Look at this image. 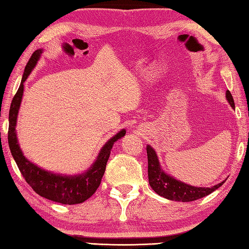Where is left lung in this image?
I'll list each match as a JSON object with an SVG mask.
<instances>
[{
  "label": "left lung",
  "instance_id": "1",
  "mask_svg": "<svg viewBox=\"0 0 249 249\" xmlns=\"http://www.w3.org/2000/svg\"><path fill=\"white\" fill-rule=\"evenodd\" d=\"M227 99L229 104L231 105L233 109L235 108L234 100L231 92L227 90ZM148 154V176L149 183L159 196L165 198H168L170 201H178V202H192L196 199L202 198L208 196L212 192L215 191L219 187H221L225 181L220 182L217 186L212 188H197L192 187L189 184L178 181L173 177L168 176L160 169V163L155 151L148 145L147 147Z\"/></svg>",
  "mask_w": 249,
  "mask_h": 249
}]
</instances>
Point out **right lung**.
<instances>
[{"label": "right lung", "instance_id": "right-lung-1", "mask_svg": "<svg viewBox=\"0 0 249 249\" xmlns=\"http://www.w3.org/2000/svg\"><path fill=\"white\" fill-rule=\"evenodd\" d=\"M41 53V50H37L32 53L26 68H24L20 86H19L17 92L15 94L12 100L8 118V145L22 177L28 182L29 186L33 189V191H36L38 196L57 203L68 204V205L80 204L86 201L87 198H89L100 186L101 179L105 174L106 165L109 160L113 143L118 139L123 137L126 134V130L122 129L114 137H112L104 145V148L101 149L98 159H97L91 168L89 172L80 175V176L68 177L55 175L48 173L44 169H41L36 165L29 162L23 157L21 150L19 148L16 131H15V126H16L18 110L19 107H20L23 94V82L27 80L28 75L30 74L34 66L36 65V61L38 57H40Z\"/></svg>", "mask_w": 249, "mask_h": 249}]
</instances>
